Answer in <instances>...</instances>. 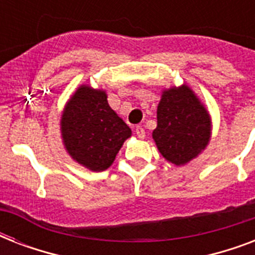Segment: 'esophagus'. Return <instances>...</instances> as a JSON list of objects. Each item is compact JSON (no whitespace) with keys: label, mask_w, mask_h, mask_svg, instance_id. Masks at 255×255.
<instances>
[{"label":"esophagus","mask_w":255,"mask_h":255,"mask_svg":"<svg viewBox=\"0 0 255 255\" xmlns=\"http://www.w3.org/2000/svg\"><path fill=\"white\" fill-rule=\"evenodd\" d=\"M135 132H136V136L139 137V139H144L145 137V131H144V128L141 126H137L135 128Z\"/></svg>","instance_id":"esophagus-1"}]
</instances>
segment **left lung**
Wrapping results in <instances>:
<instances>
[{
  "label": "left lung",
  "mask_w": 255,
  "mask_h": 255,
  "mask_svg": "<svg viewBox=\"0 0 255 255\" xmlns=\"http://www.w3.org/2000/svg\"><path fill=\"white\" fill-rule=\"evenodd\" d=\"M152 137L164 159L177 167L196 159L208 147L212 119L189 86L184 83L163 90Z\"/></svg>",
  "instance_id": "8db88e82"
}]
</instances>
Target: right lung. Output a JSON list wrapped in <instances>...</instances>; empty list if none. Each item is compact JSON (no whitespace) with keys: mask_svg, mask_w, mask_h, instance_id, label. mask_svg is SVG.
Here are the masks:
<instances>
[{"mask_svg":"<svg viewBox=\"0 0 255 255\" xmlns=\"http://www.w3.org/2000/svg\"><path fill=\"white\" fill-rule=\"evenodd\" d=\"M132 131L110 107L107 92L82 85L61 115V136L70 157L92 172L110 168Z\"/></svg>","mask_w":255,"mask_h":255,"instance_id":"1","label":"right lung"}]
</instances>
